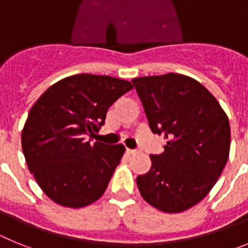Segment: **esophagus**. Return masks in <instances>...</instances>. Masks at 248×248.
<instances>
[{
    "instance_id": "34e87169",
    "label": "esophagus",
    "mask_w": 248,
    "mask_h": 248,
    "mask_svg": "<svg viewBox=\"0 0 248 248\" xmlns=\"http://www.w3.org/2000/svg\"><path fill=\"white\" fill-rule=\"evenodd\" d=\"M126 153H128L129 155H134L137 154L138 150H134V149H126Z\"/></svg>"
}]
</instances>
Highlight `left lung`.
<instances>
[{
  "label": "left lung",
  "mask_w": 248,
  "mask_h": 248,
  "mask_svg": "<svg viewBox=\"0 0 248 248\" xmlns=\"http://www.w3.org/2000/svg\"><path fill=\"white\" fill-rule=\"evenodd\" d=\"M131 82L151 131L168 139L163 154L150 155V170L137 177L138 189L160 211H185L209 194L226 165L229 118L216 98L187 76L168 73Z\"/></svg>",
  "instance_id": "obj_1"
}]
</instances>
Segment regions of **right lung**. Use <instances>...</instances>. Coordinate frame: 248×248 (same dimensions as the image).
Instances as JSON below:
<instances>
[{
    "instance_id": "add662e5",
    "label": "right lung",
    "mask_w": 248,
    "mask_h": 248,
    "mask_svg": "<svg viewBox=\"0 0 248 248\" xmlns=\"http://www.w3.org/2000/svg\"><path fill=\"white\" fill-rule=\"evenodd\" d=\"M130 89V82L114 77L76 74L50 85L31 108L22 150L50 200L78 209L104 194L125 148L85 137L99 131L109 107Z\"/></svg>"
}]
</instances>
